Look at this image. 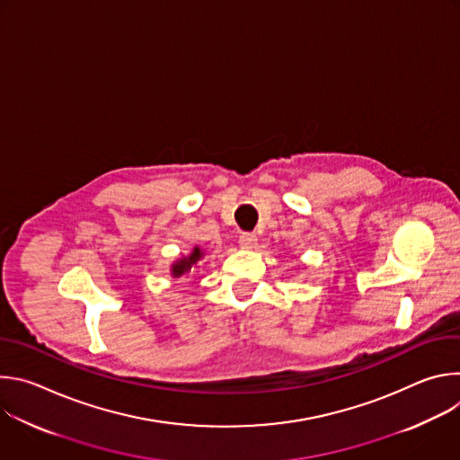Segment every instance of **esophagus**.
<instances>
[{
    "label": "esophagus",
    "instance_id": "34e87169",
    "mask_svg": "<svg viewBox=\"0 0 460 460\" xmlns=\"http://www.w3.org/2000/svg\"><path fill=\"white\" fill-rule=\"evenodd\" d=\"M256 240H258V238H256L254 233H242L240 238H238L240 245L245 247V249H252V247L256 245Z\"/></svg>",
    "mask_w": 460,
    "mask_h": 460
}]
</instances>
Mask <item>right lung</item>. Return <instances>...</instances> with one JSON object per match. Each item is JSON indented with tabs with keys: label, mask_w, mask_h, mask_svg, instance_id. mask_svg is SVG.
I'll use <instances>...</instances> for the list:
<instances>
[{
	"label": "right lung",
	"mask_w": 460,
	"mask_h": 460,
	"mask_svg": "<svg viewBox=\"0 0 460 460\" xmlns=\"http://www.w3.org/2000/svg\"><path fill=\"white\" fill-rule=\"evenodd\" d=\"M200 258H202V251H200V247H194V249H192V252H190L187 258L178 260L176 264L172 266V277H181V275L189 273V271L192 270V266H194L196 261H199Z\"/></svg>",
	"instance_id": "1"
}]
</instances>
